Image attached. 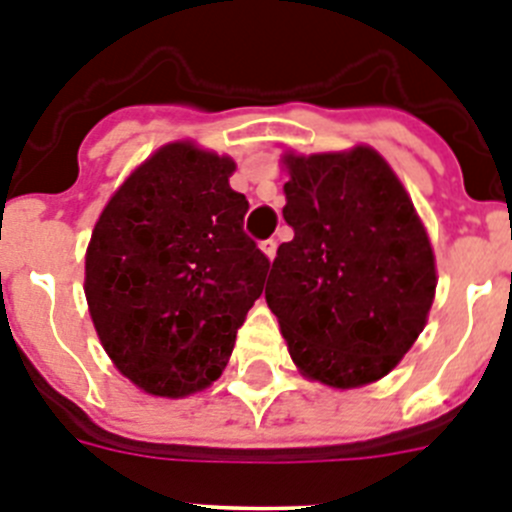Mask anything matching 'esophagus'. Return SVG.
<instances>
[{
    "mask_svg": "<svg viewBox=\"0 0 512 512\" xmlns=\"http://www.w3.org/2000/svg\"><path fill=\"white\" fill-rule=\"evenodd\" d=\"M261 251H264V256L266 259H274V256H277V241H274V238H269V241H261Z\"/></svg>",
    "mask_w": 512,
    "mask_h": 512,
    "instance_id": "esophagus-1",
    "label": "esophagus"
}]
</instances>
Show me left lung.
Wrapping results in <instances>:
<instances>
[{
	"label": "left lung",
	"mask_w": 512,
	"mask_h": 512,
	"mask_svg": "<svg viewBox=\"0 0 512 512\" xmlns=\"http://www.w3.org/2000/svg\"><path fill=\"white\" fill-rule=\"evenodd\" d=\"M282 243L266 282L289 356L338 390L390 374L436 295V259L413 200L374 148L284 153Z\"/></svg>",
	"instance_id": "left-lung-1"
}]
</instances>
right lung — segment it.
Segmentation results:
<instances>
[{"label": "right lung", "instance_id": "obj_1", "mask_svg": "<svg viewBox=\"0 0 512 512\" xmlns=\"http://www.w3.org/2000/svg\"><path fill=\"white\" fill-rule=\"evenodd\" d=\"M235 161L189 140L158 148L99 215L84 295L112 364L148 395L210 387L264 292L269 259L243 233Z\"/></svg>", "mask_w": 512, "mask_h": 512}]
</instances>
